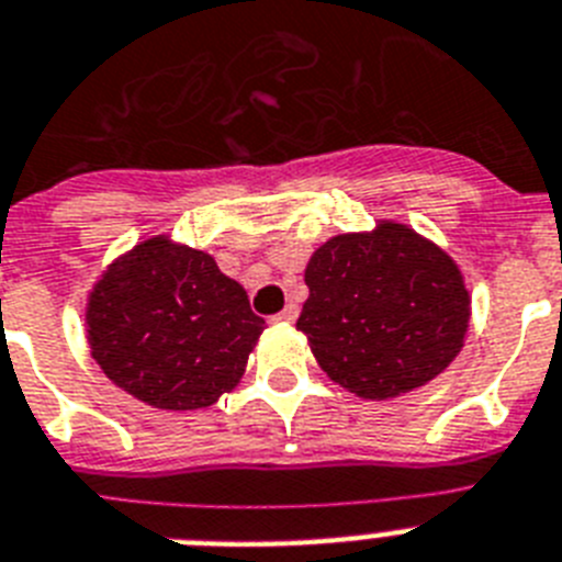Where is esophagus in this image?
<instances>
[{
	"label": "esophagus",
	"mask_w": 562,
	"mask_h": 562,
	"mask_svg": "<svg viewBox=\"0 0 562 562\" xmlns=\"http://www.w3.org/2000/svg\"><path fill=\"white\" fill-rule=\"evenodd\" d=\"M296 314H300V308H296V305L291 303V305H285V308H282L280 314H277V317H273V319H277V323H294Z\"/></svg>",
	"instance_id": "obj_1"
}]
</instances>
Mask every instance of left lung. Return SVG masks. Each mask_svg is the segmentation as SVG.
Instances as JSON below:
<instances>
[{"label": "left lung", "mask_w": 562, "mask_h": 562, "mask_svg": "<svg viewBox=\"0 0 562 562\" xmlns=\"http://www.w3.org/2000/svg\"><path fill=\"white\" fill-rule=\"evenodd\" d=\"M296 328L319 369L366 400L419 389L449 369L469 328V291L454 259L397 223L339 234L305 268Z\"/></svg>", "instance_id": "8db88e82"}]
</instances>
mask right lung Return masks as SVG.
<instances>
[{
	"mask_svg": "<svg viewBox=\"0 0 562 562\" xmlns=\"http://www.w3.org/2000/svg\"><path fill=\"white\" fill-rule=\"evenodd\" d=\"M85 317L108 380L171 412L205 408L234 389L266 328L214 257L165 237L113 262L93 285Z\"/></svg>",
	"mask_w": 562,
	"mask_h": 562,
	"instance_id": "1",
	"label": "right lung"
}]
</instances>
